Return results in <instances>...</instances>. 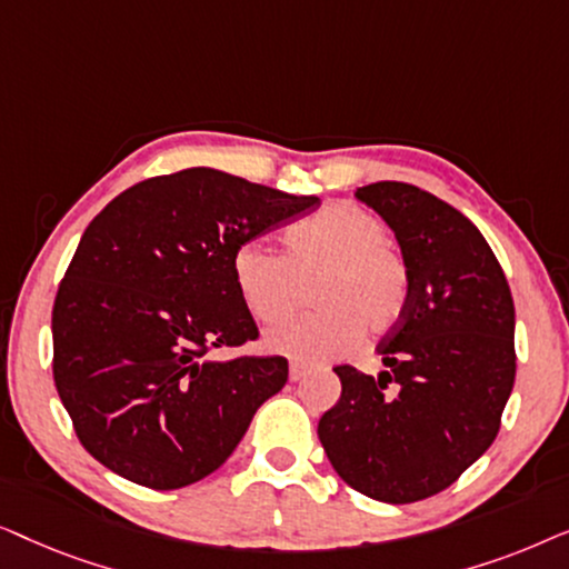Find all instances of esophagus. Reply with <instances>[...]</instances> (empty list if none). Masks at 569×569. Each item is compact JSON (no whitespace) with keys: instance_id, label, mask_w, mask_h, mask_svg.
Listing matches in <instances>:
<instances>
[{"instance_id":"1","label":"esophagus","mask_w":569,"mask_h":569,"mask_svg":"<svg viewBox=\"0 0 569 569\" xmlns=\"http://www.w3.org/2000/svg\"><path fill=\"white\" fill-rule=\"evenodd\" d=\"M300 378H306V365L292 362V365H290V380L295 383V380H300Z\"/></svg>"}]
</instances>
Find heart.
<instances>
[{
  "instance_id": "heart-1",
  "label": "heart",
  "mask_w": 569,
  "mask_h": 569,
  "mask_svg": "<svg viewBox=\"0 0 569 569\" xmlns=\"http://www.w3.org/2000/svg\"><path fill=\"white\" fill-rule=\"evenodd\" d=\"M287 256L248 240L232 256L246 308L263 323L292 316L310 292L313 313L267 333L271 352L323 362L368 337L399 326L409 302V267L388 246V230L357 204H333L287 230Z\"/></svg>"
}]
</instances>
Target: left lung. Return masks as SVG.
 <instances>
[{
  "instance_id": "left-lung-1",
  "label": "left lung",
  "mask_w": 569,
  "mask_h": 569,
  "mask_svg": "<svg viewBox=\"0 0 569 569\" xmlns=\"http://www.w3.org/2000/svg\"><path fill=\"white\" fill-rule=\"evenodd\" d=\"M409 267V302L380 339L386 370L333 368L341 396L318 422L333 471L372 500L407 505L453 485L500 432L516 383V308L469 217L411 183L362 186Z\"/></svg>"
}]
</instances>
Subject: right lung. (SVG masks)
Wrapping results in <instances>:
<instances>
[{"mask_svg": "<svg viewBox=\"0 0 569 569\" xmlns=\"http://www.w3.org/2000/svg\"><path fill=\"white\" fill-rule=\"evenodd\" d=\"M318 204L189 168L131 186L88 224L51 331L53 383L96 461L150 489H181L228 461L287 383L284 357L209 360L259 339L232 256Z\"/></svg>", "mask_w": 569, "mask_h": 569, "instance_id": "1", "label": "right lung"}]
</instances>
